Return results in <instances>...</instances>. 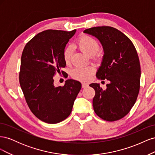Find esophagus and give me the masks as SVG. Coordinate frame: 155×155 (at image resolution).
<instances>
[{
  "label": "esophagus",
  "instance_id": "obj_1",
  "mask_svg": "<svg viewBox=\"0 0 155 155\" xmlns=\"http://www.w3.org/2000/svg\"><path fill=\"white\" fill-rule=\"evenodd\" d=\"M81 86H82V88H87V87H88V84H87V83H82L81 84Z\"/></svg>",
  "mask_w": 155,
  "mask_h": 155
}]
</instances>
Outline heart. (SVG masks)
<instances>
[{"mask_svg":"<svg viewBox=\"0 0 155 155\" xmlns=\"http://www.w3.org/2000/svg\"><path fill=\"white\" fill-rule=\"evenodd\" d=\"M76 45L78 48L89 56H96V53L100 49V45L97 39L86 34H83L79 37ZM73 54L72 48L68 46L63 50V56L64 62L69 63ZM94 68L92 67H78L74 68L71 72L73 79L81 81H87L94 73Z\"/></svg>","mask_w":155,"mask_h":155,"instance_id":"obj_1","label":"heart"}]
</instances>
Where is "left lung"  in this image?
I'll return each instance as SVG.
<instances>
[{
    "label": "left lung",
    "instance_id": "left-lung-1",
    "mask_svg": "<svg viewBox=\"0 0 155 155\" xmlns=\"http://www.w3.org/2000/svg\"><path fill=\"white\" fill-rule=\"evenodd\" d=\"M84 32L95 36L102 44L104 56L96 77L110 82L106 89L97 83L90 85L95 91L94 110L105 121L120 120L132 109L140 91L141 70L137 51L129 37L113 27H93Z\"/></svg>",
    "mask_w": 155,
    "mask_h": 155
}]
</instances>
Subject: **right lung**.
I'll list each match as a JSON object with an SVG mask.
<instances>
[{
  "label": "right lung",
  "instance_id": "right-lung-1",
  "mask_svg": "<svg viewBox=\"0 0 155 155\" xmlns=\"http://www.w3.org/2000/svg\"><path fill=\"white\" fill-rule=\"evenodd\" d=\"M75 33L76 30H45L28 42L22 51L20 85L32 113L45 123L57 124L66 119L81 90L80 82L73 79H68L63 86L54 85L56 74L64 76L61 70L66 66L63 50Z\"/></svg>",
  "mask_w": 155,
  "mask_h": 155
}]
</instances>
